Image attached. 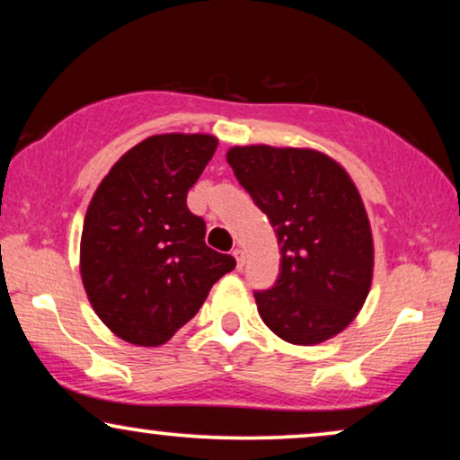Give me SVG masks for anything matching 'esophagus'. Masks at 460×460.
Masks as SVG:
<instances>
[{
	"instance_id": "esophagus-1",
	"label": "esophagus",
	"mask_w": 460,
	"mask_h": 460,
	"mask_svg": "<svg viewBox=\"0 0 460 460\" xmlns=\"http://www.w3.org/2000/svg\"><path fill=\"white\" fill-rule=\"evenodd\" d=\"M232 255L236 257V266L243 268V263H244V251H243L241 247H236L234 251H232Z\"/></svg>"
}]
</instances>
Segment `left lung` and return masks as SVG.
<instances>
[{"instance_id":"obj_1","label":"left lung","mask_w":460,"mask_h":460,"mask_svg":"<svg viewBox=\"0 0 460 460\" xmlns=\"http://www.w3.org/2000/svg\"><path fill=\"white\" fill-rule=\"evenodd\" d=\"M226 159L279 238V279L255 291L261 320L295 345L335 337L360 312L373 280V234L354 181L310 148L234 146Z\"/></svg>"}]
</instances>
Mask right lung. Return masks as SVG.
<instances>
[{
	"label": "right lung",
	"mask_w": 460,
	"mask_h": 460,
	"mask_svg": "<svg viewBox=\"0 0 460 460\" xmlns=\"http://www.w3.org/2000/svg\"><path fill=\"white\" fill-rule=\"evenodd\" d=\"M217 140L163 134L136 144L100 181L81 232V280L93 312L117 337L163 345L234 270L205 244V219L188 209Z\"/></svg>",
	"instance_id": "add662e5"
}]
</instances>
